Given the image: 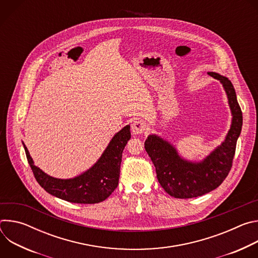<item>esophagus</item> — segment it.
<instances>
[{
  "instance_id": "34e87169",
  "label": "esophagus",
  "mask_w": 258,
  "mask_h": 258,
  "mask_svg": "<svg viewBox=\"0 0 258 258\" xmlns=\"http://www.w3.org/2000/svg\"><path fill=\"white\" fill-rule=\"evenodd\" d=\"M147 124L141 120H134L132 123V133L134 135H141L145 132Z\"/></svg>"
}]
</instances>
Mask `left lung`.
Segmentation results:
<instances>
[{"mask_svg": "<svg viewBox=\"0 0 258 258\" xmlns=\"http://www.w3.org/2000/svg\"><path fill=\"white\" fill-rule=\"evenodd\" d=\"M207 73L223 85L232 113L231 127L222 144L204 159L191 161L181 157L170 142L157 135H149L145 141V149L155 166L159 183L174 198H195L216 189L231 170L241 134L243 116L233 84L219 73Z\"/></svg>", "mask_w": 258, "mask_h": 258, "instance_id": "obj_1", "label": "left lung"}]
</instances>
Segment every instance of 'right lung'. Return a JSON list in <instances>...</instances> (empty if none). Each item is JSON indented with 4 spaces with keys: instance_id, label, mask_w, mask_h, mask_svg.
<instances>
[{
    "instance_id": "add662e5",
    "label": "right lung",
    "mask_w": 258,
    "mask_h": 258,
    "mask_svg": "<svg viewBox=\"0 0 258 258\" xmlns=\"http://www.w3.org/2000/svg\"><path fill=\"white\" fill-rule=\"evenodd\" d=\"M130 124L116 133L97 162L72 178H57L44 172L34 162L23 144L28 163L35 179L49 194L71 203L95 204L107 199L116 189L122 151L131 139Z\"/></svg>"
}]
</instances>
